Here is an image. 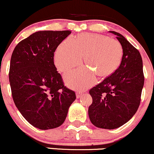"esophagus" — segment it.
Instances as JSON below:
<instances>
[{
	"instance_id": "obj_1",
	"label": "esophagus",
	"mask_w": 154,
	"mask_h": 154,
	"mask_svg": "<svg viewBox=\"0 0 154 154\" xmlns=\"http://www.w3.org/2000/svg\"><path fill=\"white\" fill-rule=\"evenodd\" d=\"M81 95H82V92H80V91L77 92V98H79V97H81Z\"/></svg>"
}]
</instances>
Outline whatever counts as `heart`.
Returning a JSON list of instances; mask_svg holds the SVG:
<instances>
[{"label": "heart", "instance_id": "b5f03b06", "mask_svg": "<svg viewBox=\"0 0 154 154\" xmlns=\"http://www.w3.org/2000/svg\"><path fill=\"white\" fill-rule=\"evenodd\" d=\"M122 50L120 42L99 34L83 33L77 39L69 38L60 45L54 53V64L58 70L65 72L78 66L85 56L88 65L69 72L66 82L75 89L87 88L96 81V74L105 77L112 74L119 65Z\"/></svg>", "mask_w": 154, "mask_h": 154}]
</instances>
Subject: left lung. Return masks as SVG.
<instances>
[{"label": "left lung", "instance_id": "1", "mask_svg": "<svg viewBox=\"0 0 154 154\" xmlns=\"http://www.w3.org/2000/svg\"><path fill=\"white\" fill-rule=\"evenodd\" d=\"M111 32L122 45V61L112 75L89 90L92 103L88 109L91 123L106 129H116L131 119L139 106L144 83L139 50L120 33Z\"/></svg>", "mask_w": 154, "mask_h": 154}]
</instances>
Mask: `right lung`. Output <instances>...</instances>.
<instances>
[{
  "label": "right lung",
  "mask_w": 154,
  "mask_h": 154,
  "mask_svg": "<svg viewBox=\"0 0 154 154\" xmlns=\"http://www.w3.org/2000/svg\"><path fill=\"white\" fill-rule=\"evenodd\" d=\"M70 30L39 31L15 46L9 81L14 103L23 117L42 130L64 123L75 92L64 85L54 52Z\"/></svg>",
  "instance_id": "right-lung-1"
}]
</instances>
